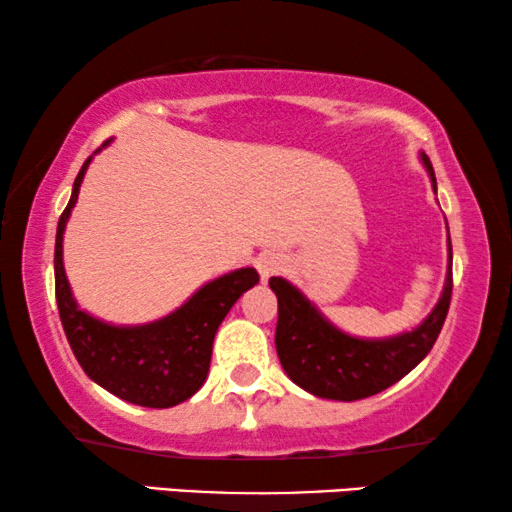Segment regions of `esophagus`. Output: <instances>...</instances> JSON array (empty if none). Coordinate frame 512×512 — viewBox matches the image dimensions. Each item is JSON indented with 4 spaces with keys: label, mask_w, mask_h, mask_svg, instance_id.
Returning <instances> with one entry per match:
<instances>
[{
    "label": "esophagus",
    "mask_w": 512,
    "mask_h": 512,
    "mask_svg": "<svg viewBox=\"0 0 512 512\" xmlns=\"http://www.w3.org/2000/svg\"><path fill=\"white\" fill-rule=\"evenodd\" d=\"M282 265H284L282 256L275 254V251H263V254L256 258V270L263 282H268L272 275H277V272L282 270Z\"/></svg>",
    "instance_id": "1"
}]
</instances>
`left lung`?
<instances>
[{
  "label": "left lung",
  "instance_id": "1",
  "mask_svg": "<svg viewBox=\"0 0 512 512\" xmlns=\"http://www.w3.org/2000/svg\"><path fill=\"white\" fill-rule=\"evenodd\" d=\"M429 172L433 193L436 174L431 160L419 153ZM270 289L279 303L275 347L284 373L300 389L328 401H359L384 391L410 373L431 352L445 324L452 298V242L447 230V272L443 293L424 321L387 338H359L328 321L324 312L284 277H272Z\"/></svg>",
  "mask_w": 512,
  "mask_h": 512
}]
</instances>
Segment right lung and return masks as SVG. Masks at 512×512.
<instances>
[{
	"mask_svg": "<svg viewBox=\"0 0 512 512\" xmlns=\"http://www.w3.org/2000/svg\"><path fill=\"white\" fill-rule=\"evenodd\" d=\"M90 163L93 156L74 179L72 198L55 233V298L62 328L76 361L95 384L142 408H172L205 384L214 335L237 298L258 284V272L230 270L202 284L184 305L149 324H109L81 310L62 261V237Z\"/></svg>",
	"mask_w": 512,
	"mask_h": 512,
	"instance_id": "1",
	"label": "right lung"
}]
</instances>
